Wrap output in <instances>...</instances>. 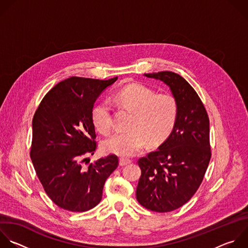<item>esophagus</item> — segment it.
<instances>
[{
    "mask_svg": "<svg viewBox=\"0 0 248 248\" xmlns=\"http://www.w3.org/2000/svg\"><path fill=\"white\" fill-rule=\"evenodd\" d=\"M131 160L129 158H126V157H121L120 158V166L124 167V166H126V164L130 163Z\"/></svg>",
    "mask_w": 248,
    "mask_h": 248,
    "instance_id": "obj_1",
    "label": "esophagus"
}]
</instances>
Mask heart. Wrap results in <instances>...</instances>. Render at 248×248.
Returning <instances> with one entry per match:
<instances>
[{
	"mask_svg": "<svg viewBox=\"0 0 248 248\" xmlns=\"http://www.w3.org/2000/svg\"><path fill=\"white\" fill-rule=\"evenodd\" d=\"M122 109L132 113L128 132H117L102 143L105 152L120 156H131L148 143L157 146L173 132L178 120V103L174 96L157 93L141 84H131L118 91L111 98ZM94 127L108 134L113 126V115L108 101L95 104L91 113Z\"/></svg>",
	"mask_w": 248,
	"mask_h": 248,
	"instance_id": "b5f03b06",
	"label": "heart"
}]
</instances>
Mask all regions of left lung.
<instances>
[{"label":"left lung","mask_w":248,"mask_h":248,"mask_svg":"<svg viewBox=\"0 0 248 248\" xmlns=\"http://www.w3.org/2000/svg\"><path fill=\"white\" fill-rule=\"evenodd\" d=\"M144 76L170 87L179 113L169 139L138 159L136 199L147 209L170 212L190 201L202 182L211 157L209 119L198 93L180 75L162 71Z\"/></svg>","instance_id":"8db88e82"}]
</instances>
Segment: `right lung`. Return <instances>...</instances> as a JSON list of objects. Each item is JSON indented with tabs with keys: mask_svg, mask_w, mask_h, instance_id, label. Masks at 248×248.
Listing matches in <instances>:
<instances>
[{
	"mask_svg": "<svg viewBox=\"0 0 248 248\" xmlns=\"http://www.w3.org/2000/svg\"><path fill=\"white\" fill-rule=\"evenodd\" d=\"M118 79L71 77L52 88L35 112L30 156L49 199L59 207L84 212L102 199L106 179L118 168L116 155L82 167L96 149L92 109L102 92Z\"/></svg>",
	"mask_w": 248,
	"mask_h": 248,
	"instance_id": "1",
	"label": "right lung"
}]
</instances>
